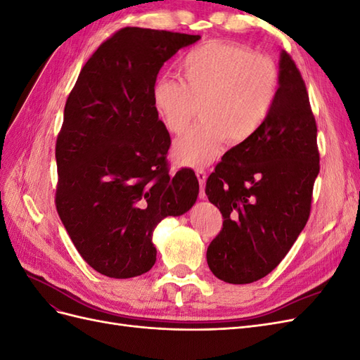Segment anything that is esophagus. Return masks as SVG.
I'll return each instance as SVG.
<instances>
[{
	"instance_id": "1",
	"label": "esophagus",
	"mask_w": 360,
	"mask_h": 360,
	"mask_svg": "<svg viewBox=\"0 0 360 360\" xmlns=\"http://www.w3.org/2000/svg\"><path fill=\"white\" fill-rule=\"evenodd\" d=\"M195 172H197V177H198V181H200V198H205L204 184H205V179H207V172L204 171V168H200V167L195 169Z\"/></svg>"
}]
</instances>
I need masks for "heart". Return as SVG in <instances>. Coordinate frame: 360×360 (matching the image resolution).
Instances as JSON below:
<instances>
[{"label": "heart", "mask_w": 360, "mask_h": 360, "mask_svg": "<svg viewBox=\"0 0 360 360\" xmlns=\"http://www.w3.org/2000/svg\"><path fill=\"white\" fill-rule=\"evenodd\" d=\"M180 81L162 76L153 105L174 135L188 130L198 112L202 124L179 139L176 158L188 165L210 162L225 138L245 143L263 127L276 102L279 72L274 60L228 41H209L184 56Z\"/></svg>", "instance_id": "1"}]
</instances>
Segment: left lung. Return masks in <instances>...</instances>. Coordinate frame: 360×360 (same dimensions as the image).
Segmentation results:
<instances>
[{"instance_id":"1","label":"left lung","mask_w":360,"mask_h":360,"mask_svg":"<svg viewBox=\"0 0 360 360\" xmlns=\"http://www.w3.org/2000/svg\"><path fill=\"white\" fill-rule=\"evenodd\" d=\"M279 89L266 123L228 150L205 183L224 222L207 263L228 284L269 275L297 240L311 213L320 172L317 123L296 63L281 53Z\"/></svg>"}]
</instances>
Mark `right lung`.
I'll list each match as a JSON object with an SVG mask.
<instances>
[{"label": "right lung", "instance_id": "obj_1", "mask_svg": "<svg viewBox=\"0 0 360 360\" xmlns=\"http://www.w3.org/2000/svg\"><path fill=\"white\" fill-rule=\"evenodd\" d=\"M200 36L126 27L84 64L56 144V207L81 257L126 279L153 267V231L198 197L195 172L171 176V136L153 105L163 63Z\"/></svg>", "mask_w": 360, "mask_h": 360}]
</instances>
